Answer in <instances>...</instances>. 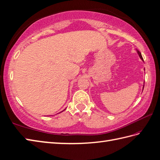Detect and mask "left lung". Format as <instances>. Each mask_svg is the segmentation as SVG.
<instances>
[{
	"mask_svg": "<svg viewBox=\"0 0 160 160\" xmlns=\"http://www.w3.org/2000/svg\"><path fill=\"white\" fill-rule=\"evenodd\" d=\"M137 51V53H138V56H139V57H140V58H141V59L144 62V60H143V58H142V55H141V52H139L138 50H136ZM143 88H144V85H143ZM142 90H143V89H142Z\"/></svg>",
	"mask_w": 160,
	"mask_h": 160,
	"instance_id": "1",
	"label": "left lung"
}]
</instances>
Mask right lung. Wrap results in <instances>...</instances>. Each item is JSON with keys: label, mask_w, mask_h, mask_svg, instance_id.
Instances as JSON below:
<instances>
[{"label": "right lung", "mask_w": 160, "mask_h": 160, "mask_svg": "<svg viewBox=\"0 0 160 160\" xmlns=\"http://www.w3.org/2000/svg\"><path fill=\"white\" fill-rule=\"evenodd\" d=\"M64 110H65V109H64Z\"/></svg>", "instance_id": "1"}]
</instances>
